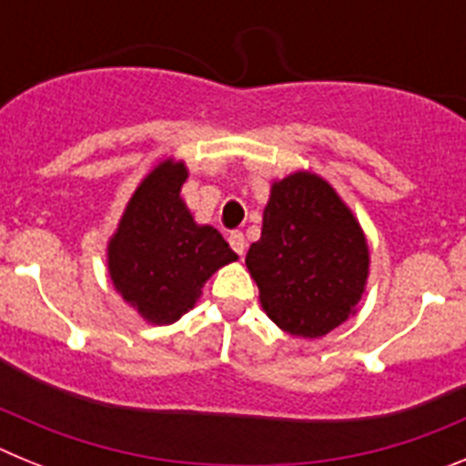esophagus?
<instances>
[{"label": "esophagus", "mask_w": 466, "mask_h": 466, "mask_svg": "<svg viewBox=\"0 0 466 466\" xmlns=\"http://www.w3.org/2000/svg\"><path fill=\"white\" fill-rule=\"evenodd\" d=\"M228 242H230V247H233V252L240 254V257H245L247 242H245V236H242L240 230H233V233L228 236Z\"/></svg>", "instance_id": "34e87169"}]
</instances>
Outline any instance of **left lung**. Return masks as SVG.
I'll list each match as a JSON object with an SVG mask.
<instances>
[{"instance_id":"left-lung-1","label":"left lung","mask_w":466,"mask_h":466,"mask_svg":"<svg viewBox=\"0 0 466 466\" xmlns=\"http://www.w3.org/2000/svg\"><path fill=\"white\" fill-rule=\"evenodd\" d=\"M245 263L263 310L282 331L322 339L357 312L371 257L360 221L336 188L299 170L270 187L261 238Z\"/></svg>"}]
</instances>
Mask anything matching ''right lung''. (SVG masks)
I'll return each mask as SVG.
<instances>
[{
    "label": "right lung",
    "mask_w": 466,
    "mask_h": 466,
    "mask_svg": "<svg viewBox=\"0 0 466 466\" xmlns=\"http://www.w3.org/2000/svg\"><path fill=\"white\" fill-rule=\"evenodd\" d=\"M188 170L166 158L144 177L106 242L114 289L144 322L172 324L196 306L203 284L238 254L214 226L198 224L182 198Z\"/></svg>",
    "instance_id": "obj_1"
}]
</instances>
